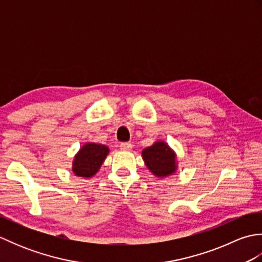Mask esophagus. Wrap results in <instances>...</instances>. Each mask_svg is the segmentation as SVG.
<instances>
[{"mask_svg": "<svg viewBox=\"0 0 262 262\" xmlns=\"http://www.w3.org/2000/svg\"><path fill=\"white\" fill-rule=\"evenodd\" d=\"M133 148V145L130 143H121L120 144V149H122V151H130V149Z\"/></svg>", "mask_w": 262, "mask_h": 262, "instance_id": "obj_1", "label": "esophagus"}]
</instances>
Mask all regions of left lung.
<instances>
[{"label":"left lung","instance_id":"obj_1","mask_svg":"<svg viewBox=\"0 0 262 262\" xmlns=\"http://www.w3.org/2000/svg\"><path fill=\"white\" fill-rule=\"evenodd\" d=\"M142 158L147 169L155 177L165 178L177 172V154L164 141H158L153 145L144 148Z\"/></svg>","mask_w":262,"mask_h":262}]
</instances>
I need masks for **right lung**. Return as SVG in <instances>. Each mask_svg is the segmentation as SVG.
Returning a JSON list of instances; mask_svg holds the SVG:
<instances>
[{"label":"right lung","instance_id":"obj_1","mask_svg":"<svg viewBox=\"0 0 262 262\" xmlns=\"http://www.w3.org/2000/svg\"><path fill=\"white\" fill-rule=\"evenodd\" d=\"M109 154V147L97 143H86L75 154L72 171L77 177L91 178L101 168Z\"/></svg>","mask_w":262,"mask_h":262}]
</instances>
